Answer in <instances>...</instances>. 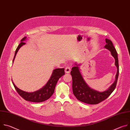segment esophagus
<instances>
[{
  "mask_svg": "<svg viewBox=\"0 0 130 130\" xmlns=\"http://www.w3.org/2000/svg\"><path fill=\"white\" fill-rule=\"evenodd\" d=\"M70 70H71V68L69 66H67L65 68V71L66 72V73H69L70 72Z\"/></svg>",
  "mask_w": 130,
  "mask_h": 130,
  "instance_id": "esophagus-1",
  "label": "esophagus"
}]
</instances>
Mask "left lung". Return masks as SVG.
I'll return each instance as SVG.
<instances>
[{"instance_id":"8db88e82","label":"left lung","mask_w":130,"mask_h":130,"mask_svg":"<svg viewBox=\"0 0 130 130\" xmlns=\"http://www.w3.org/2000/svg\"><path fill=\"white\" fill-rule=\"evenodd\" d=\"M105 42L106 44L104 47L110 51L111 54L115 59V64L117 68L115 80L106 90L99 92L89 87L85 82L80 71L79 66L80 64H76V66L72 68L70 73L72 79L73 93L78 100L84 103L90 104H98L106 99L116 88L119 75L118 54L112 41L106 39Z\"/></svg>"}]
</instances>
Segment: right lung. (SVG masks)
Wrapping results in <instances>:
<instances>
[{"label":"right lung","mask_w":130,"mask_h":130,"mask_svg":"<svg viewBox=\"0 0 130 130\" xmlns=\"http://www.w3.org/2000/svg\"><path fill=\"white\" fill-rule=\"evenodd\" d=\"M26 39V37L21 40V43L18 46L13 60V63L14 61L16 55L20 48L26 43L24 41ZM65 74L64 68H57L53 70L51 77L46 85L41 89L32 92L23 91L16 86L12 81V83L16 90L17 92L25 100L33 102H41L48 100L53 95L55 85H56L59 79Z\"/></svg>","instance_id":"right-lung-1"}]
</instances>
